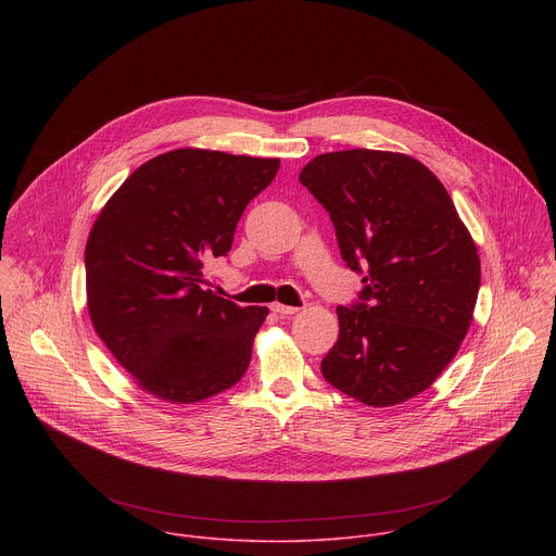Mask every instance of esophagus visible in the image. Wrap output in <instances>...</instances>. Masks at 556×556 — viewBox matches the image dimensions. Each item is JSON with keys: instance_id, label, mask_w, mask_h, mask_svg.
<instances>
[{"instance_id": "34e87169", "label": "esophagus", "mask_w": 556, "mask_h": 556, "mask_svg": "<svg viewBox=\"0 0 556 556\" xmlns=\"http://www.w3.org/2000/svg\"><path fill=\"white\" fill-rule=\"evenodd\" d=\"M270 309L277 312V314H281V316H290V314H296V312H299V307H294V305H283V303H273Z\"/></svg>"}]
</instances>
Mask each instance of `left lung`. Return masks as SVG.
<instances>
[{
  "mask_svg": "<svg viewBox=\"0 0 556 556\" xmlns=\"http://www.w3.org/2000/svg\"><path fill=\"white\" fill-rule=\"evenodd\" d=\"M299 180L324 204L345 264L365 273L339 305L324 378L369 407L429 389L459 350L480 290V255L442 182L412 155H316Z\"/></svg>",
  "mask_w": 556,
  "mask_h": 556,
  "instance_id": "left-lung-1",
  "label": "left lung"
}]
</instances>
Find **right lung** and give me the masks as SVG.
<instances>
[{
	"mask_svg": "<svg viewBox=\"0 0 556 556\" xmlns=\"http://www.w3.org/2000/svg\"><path fill=\"white\" fill-rule=\"evenodd\" d=\"M279 157L174 149L140 165L99 213L86 247L90 319L142 391L191 405L244 376L268 307L206 290L249 202Z\"/></svg>",
	"mask_w": 556,
	"mask_h": 556,
	"instance_id": "obj_1",
	"label": "right lung"
}]
</instances>
